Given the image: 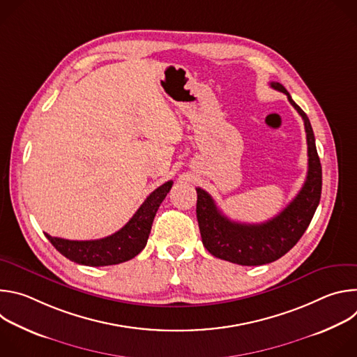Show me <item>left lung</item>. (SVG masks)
<instances>
[{
    "label": "left lung",
    "mask_w": 357,
    "mask_h": 357,
    "mask_svg": "<svg viewBox=\"0 0 357 357\" xmlns=\"http://www.w3.org/2000/svg\"><path fill=\"white\" fill-rule=\"evenodd\" d=\"M270 86L287 94L289 103L302 117L307 132L308 175L298 195L275 218L250 225L226 218L218 209L213 197L206 190L196 188V218L203 245L212 256L240 266H261L281 259L308 229L321 200L322 167L310 119L281 83L271 82Z\"/></svg>",
    "instance_id": "8db88e82"
}]
</instances>
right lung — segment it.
<instances>
[{"mask_svg": "<svg viewBox=\"0 0 357 357\" xmlns=\"http://www.w3.org/2000/svg\"><path fill=\"white\" fill-rule=\"evenodd\" d=\"M172 181L165 182L144 200L130 222L112 236L98 240H66L45 233L52 245L70 261L89 267L114 266L134 259L145 247L152 222L168 192Z\"/></svg>", "mask_w": 357, "mask_h": 357, "instance_id": "obj_1", "label": "right lung"}]
</instances>
